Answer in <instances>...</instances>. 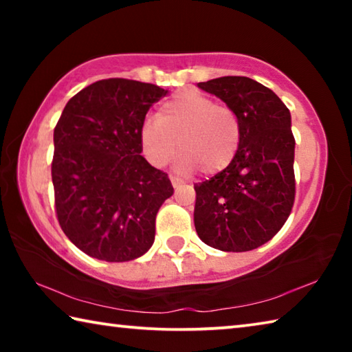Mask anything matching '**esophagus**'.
<instances>
[{"mask_svg": "<svg viewBox=\"0 0 352 352\" xmlns=\"http://www.w3.org/2000/svg\"><path fill=\"white\" fill-rule=\"evenodd\" d=\"M170 183H172V186H174V188L177 189L183 182L180 180V178H177V177H170Z\"/></svg>", "mask_w": 352, "mask_h": 352, "instance_id": "1", "label": "esophagus"}]
</instances>
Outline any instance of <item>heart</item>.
<instances>
[{
  "mask_svg": "<svg viewBox=\"0 0 352 352\" xmlns=\"http://www.w3.org/2000/svg\"><path fill=\"white\" fill-rule=\"evenodd\" d=\"M241 140L237 113L195 91L177 93L164 100L157 119H146L140 130L141 147L148 163L164 168L178 148L182 155L177 168L184 174L201 169L212 175L225 170L239 152Z\"/></svg>",
  "mask_w": 352,
  "mask_h": 352,
  "instance_id": "heart-1",
  "label": "heart"
}]
</instances>
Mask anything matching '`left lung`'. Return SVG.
Here are the masks:
<instances>
[{
  "mask_svg": "<svg viewBox=\"0 0 352 352\" xmlns=\"http://www.w3.org/2000/svg\"><path fill=\"white\" fill-rule=\"evenodd\" d=\"M197 87L237 113L242 140L228 168L194 184L195 231L220 252H250L283 228L294 206L290 111L270 88L250 77L225 76Z\"/></svg>",
  "mask_w": 352,
  "mask_h": 352,
  "instance_id": "8db88e82",
  "label": "left lung"
}]
</instances>
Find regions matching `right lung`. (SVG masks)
<instances>
[{"label":"right lung","instance_id":"right-lung-1","mask_svg":"<svg viewBox=\"0 0 352 352\" xmlns=\"http://www.w3.org/2000/svg\"><path fill=\"white\" fill-rule=\"evenodd\" d=\"M166 94L152 83L105 79L65 105L54 129L56 211L63 233L91 258L133 261L153 245L157 212L174 188L141 155L140 130Z\"/></svg>","mask_w":352,"mask_h":352}]
</instances>
